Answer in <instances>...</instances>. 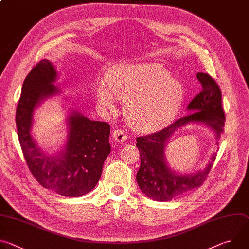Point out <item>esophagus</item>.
I'll list each match as a JSON object with an SVG mask.
<instances>
[{
    "label": "esophagus",
    "mask_w": 249,
    "mask_h": 249,
    "mask_svg": "<svg viewBox=\"0 0 249 249\" xmlns=\"http://www.w3.org/2000/svg\"><path fill=\"white\" fill-rule=\"evenodd\" d=\"M113 138L118 143H123L127 140V134L122 129H117L113 132Z\"/></svg>",
    "instance_id": "1"
}]
</instances>
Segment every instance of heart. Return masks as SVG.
<instances>
[{
	"label": "heart",
	"mask_w": 249,
	"mask_h": 249,
	"mask_svg": "<svg viewBox=\"0 0 249 249\" xmlns=\"http://www.w3.org/2000/svg\"><path fill=\"white\" fill-rule=\"evenodd\" d=\"M99 103L113 108L115 97L125 103V114L140 131H155L168 124L178 111L183 98L180 82L170 77L158 63L118 66L108 76V86L96 89Z\"/></svg>",
	"instance_id": "heart-1"
}]
</instances>
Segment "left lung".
<instances>
[{"instance_id":"8db88e82","label":"left lung","mask_w":249,"mask_h":249,"mask_svg":"<svg viewBox=\"0 0 249 249\" xmlns=\"http://www.w3.org/2000/svg\"><path fill=\"white\" fill-rule=\"evenodd\" d=\"M197 79L202 91L189 103L187 109L191 114L176 120L160 132L137 138L136 146L141 157V166L137 172V182L149 198L167 202L185 192L200 187L216 160L212 157L208 166L193 175L175 174L164 161V147L175 129L190 122H201L210 126L220 138L224 131L226 116L222 105V91L216 81L205 73H198Z\"/></svg>"}]
</instances>
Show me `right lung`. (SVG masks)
I'll return each mask as SVG.
<instances>
[{
	"label": "right lung",
	"mask_w": 249,
	"mask_h": 249,
	"mask_svg": "<svg viewBox=\"0 0 249 249\" xmlns=\"http://www.w3.org/2000/svg\"><path fill=\"white\" fill-rule=\"evenodd\" d=\"M56 71L48 60H41L26 76L17 107L16 124L26 164L44 188L67 197H80L97 184L105 159L111 151L110 125L91 121L78 113L69 117V136L60 157H48L30 135L32 112L41 99L58 89L52 85Z\"/></svg>",
	"instance_id": "right-lung-1"
}]
</instances>
